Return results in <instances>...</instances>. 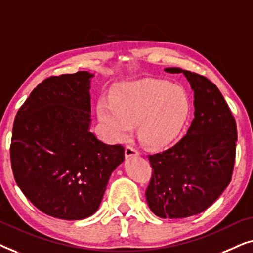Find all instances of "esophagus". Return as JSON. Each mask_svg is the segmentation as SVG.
<instances>
[{
	"label": "esophagus",
	"instance_id": "34e87169",
	"mask_svg": "<svg viewBox=\"0 0 253 253\" xmlns=\"http://www.w3.org/2000/svg\"><path fill=\"white\" fill-rule=\"evenodd\" d=\"M139 154V152L136 147H133L132 145H126V157H133V155H138Z\"/></svg>",
	"mask_w": 253,
	"mask_h": 253
}]
</instances>
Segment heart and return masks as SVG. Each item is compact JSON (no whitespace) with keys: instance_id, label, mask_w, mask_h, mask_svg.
I'll list each match as a JSON object with an SVG mask.
<instances>
[{"instance_id":"heart-1","label":"heart","mask_w":253,"mask_h":253,"mask_svg":"<svg viewBox=\"0 0 253 253\" xmlns=\"http://www.w3.org/2000/svg\"><path fill=\"white\" fill-rule=\"evenodd\" d=\"M190 112L191 101L184 87L154 78L116 86L110 100L100 99L96 105L107 139L124 140L137 123L139 140L154 150L177 139Z\"/></svg>"}]
</instances>
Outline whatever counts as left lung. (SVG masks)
I'll use <instances>...</instances> for the list:
<instances>
[{"mask_svg":"<svg viewBox=\"0 0 253 253\" xmlns=\"http://www.w3.org/2000/svg\"><path fill=\"white\" fill-rule=\"evenodd\" d=\"M166 71L185 75L195 91V119L178 143L147 157L153 171L145 195L155 215L179 219L209 209L230 183L237 126L226 100L210 79L178 68Z\"/></svg>","mask_w":253,"mask_h":253,"instance_id":"1","label":"left lung"}]
</instances>
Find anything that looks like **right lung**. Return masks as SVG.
Masks as SVG:
<instances>
[{
    "instance_id": "add662e5",
    "label": "right lung",
    "mask_w": 253,
    "mask_h": 253,
    "mask_svg": "<svg viewBox=\"0 0 253 253\" xmlns=\"http://www.w3.org/2000/svg\"><path fill=\"white\" fill-rule=\"evenodd\" d=\"M91 77L78 71L44 79L13 122L10 160L17 185L41 212L62 220L94 214L124 160L122 145L102 143L89 131Z\"/></svg>"
}]
</instances>
